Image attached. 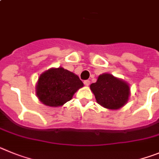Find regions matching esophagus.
Instances as JSON below:
<instances>
[{
	"instance_id": "esophagus-1",
	"label": "esophagus",
	"mask_w": 159,
	"mask_h": 159,
	"mask_svg": "<svg viewBox=\"0 0 159 159\" xmlns=\"http://www.w3.org/2000/svg\"><path fill=\"white\" fill-rule=\"evenodd\" d=\"M84 84H85V85L88 86V85H89V84H90V81H89V80H85V81H84Z\"/></svg>"
}]
</instances>
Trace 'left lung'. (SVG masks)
Masks as SVG:
<instances>
[{
  "label": "left lung",
  "instance_id": "8db88e82",
  "mask_svg": "<svg viewBox=\"0 0 159 159\" xmlns=\"http://www.w3.org/2000/svg\"><path fill=\"white\" fill-rule=\"evenodd\" d=\"M97 102L110 110H118L127 102L129 96L128 84L110 74H102L95 83L91 84Z\"/></svg>",
  "mask_w": 159,
  "mask_h": 159
}]
</instances>
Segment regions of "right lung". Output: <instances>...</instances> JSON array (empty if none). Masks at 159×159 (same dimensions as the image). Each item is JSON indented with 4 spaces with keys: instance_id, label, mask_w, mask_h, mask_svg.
<instances>
[{
    "instance_id": "obj_1",
    "label": "right lung",
    "mask_w": 159,
    "mask_h": 159,
    "mask_svg": "<svg viewBox=\"0 0 159 159\" xmlns=\"http://www.w3.org/2000/svg\"><path fill=\"white\" fill-rule=\"evenodd\" d=\"M82 86V81L72 72L61 67L50 69L40 75L37 95L43 104L57 107L71 100L74 93Z\"/></svg>"
}]
</instances>
